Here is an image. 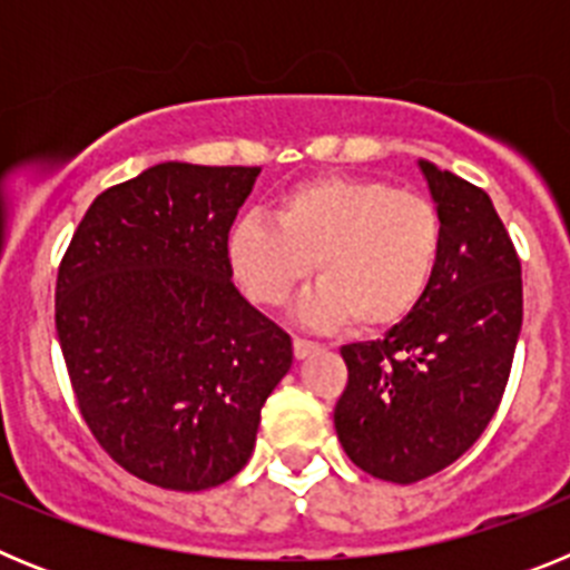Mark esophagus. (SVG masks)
Wrapping results in <instances>:
<instances>
[{
  "label": "esophagus",
  "instance_id": "1",
  "mask_svg": "<svg viewBox=\"0 0 570 570\" xmlns=\"http://www.w3.org/2000/svg\"><path fill=\"white\" fill-rule=\"evenodd\" d=\"M314 351H320V342L302 340V336H296V340H294L296 360H305V356H311V354H314Z\"/></svg>",
  "mask_w": 570,
  "mask_h": 570
}]
</instances>
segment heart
Wrapping results in <instances>:
<instances>
[{
  "label": "heart",
  "mask_w": 570,
  "mask_h": 570,
  "mask_svg": "<svg viewBox=\"0 0 570 570\" xmlns=\"http://www.w3.org/2000/svg\"><path fill=\"white\" fill-rule=\"evenodd\" d=\"M230 265L245 294L279 308L311 271L322 288L302 305L311 325L387 331L425 299L442 254L431 199L371 176H316L279 196L274 225L256 216L230 230Z\"/></svg>",
  "instance_id": "1"
}]
</instances>
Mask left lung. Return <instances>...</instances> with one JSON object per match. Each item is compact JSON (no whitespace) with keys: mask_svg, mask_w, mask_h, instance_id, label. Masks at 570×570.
I'll list each match as a JSON object with an SVG mask.
<instances>
[{"mask_svg":"<svg viewBox=\"0 0 570 570\" xmlns=\"http://www.w3.org/2000/svg\"><path fill=\"white\" fill-rule=\"evenodd\" d=\"M442 216L425 299L385 340L340 351L334 425L356 468L411 485L460 460L500 407L522 328V265L491 196L420 163Z\"/></svg>","mask_w":570,"mask_h":570,"instance_id":"1","label":"left lung"}]
</instances>
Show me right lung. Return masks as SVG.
I'll return each mask as SVG.
<instances>
[{
	"mask_svg": "<svg viewBox=\"0 0 570 570\" xmlns=\"http://www.w3.org/2000/svg\"><path fill=\"white\" fill-rule=\"evenodd\" d=\"M259 168L163 163L102 190L57 276V336L105 454L168 491L228 482L294 362L234 288L228 234Z\"/></svg>",
	"mask_w": 570,
	"mask_h": 570,
	"instance_id": "right-lung-1",
	"label": "right lung"
}]
</instances>
